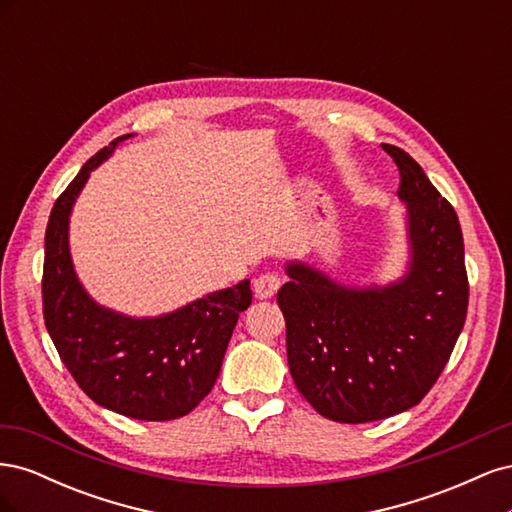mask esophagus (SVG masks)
Instances as JSON below:
<instances>
[{"mask_svg": "<svg viewBox=\"0 0 512 512\" xmlns=\"http://www.w3.org/2000/svg\"><path fill=\"white\" fill-rule=\"evenodd\" d=\"M282 282L280 277L273 275V273H262L260 277H256L254 280V294L258 299H271L273 294L280 290Z\"/></svg>", "mask_w": 512, "mask_h": 512, "instance_id": "esophagus-1", "label": "esophagus"}]
</instances>
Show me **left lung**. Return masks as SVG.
I'll use <instances>...</instances> for the list:
<instances>
[{"label": "left lung", "mask_w": 512, "mask_h": 512, "mask_svg": "<svg viewBox=\"0 0 512 512\" xmlns=\"http://www.w3.org/2000/svg\"><path fill=\"white\" fill-rule=\"evenodd\" d=\"M399 168L408 262L397 280L339 284L288 260L277 292L288 367L299 393L337 423H369L421 401L448 363L468 314L457 213L404 149L382 145Z\"/></svg>", "instance_id": "1"}]
</instances>
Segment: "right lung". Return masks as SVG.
<instances>
[{"mask_svg":"<svg viewBox=\"0 0 512 512\" xmlns=\"http://www.w3.org/2000/svg\"><path fill=\"white\" fill-rule=\"evenodd\" d=\"M132 136L115 138L89 158L57 198L44 235V324L72 378L98 406L138 421H173L211 393L252 290L250 280H241L151 318L121 314L91 299L70 254L72 207L91 170Z\"/></svg>","mask_w":512,"mask_h":512,"instance_id":"1","label":"right lung"}]
</instances>
